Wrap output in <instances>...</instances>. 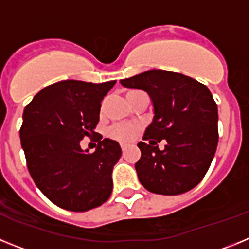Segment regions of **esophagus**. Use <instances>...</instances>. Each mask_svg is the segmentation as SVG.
Segmentation results:
<instances>
[{
	"label": "esophagus",
	"mask_w": 249,
	"mask_h": 249,
	"mask_svg": "<svg viewBox=\"0 0 249 249\" xmlns=\"http://www.w3.org/2000/svg\"><path fill=\"white\" fill-rule=\"evenodd\" d=\"M126 147H127L126 143H121V148H122V151H124V149H126Z\"/></svg>",
	"instance_id": "1"
}]
</instances>
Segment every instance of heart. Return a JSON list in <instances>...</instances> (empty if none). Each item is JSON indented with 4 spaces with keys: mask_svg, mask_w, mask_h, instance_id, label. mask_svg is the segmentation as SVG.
Instances as JSON below:
<instances>
[{
    "mask_svg": "<svg viewBox=\"0 0 249 249\" xmlns=\"http://www.w3.org/2000/svg\"><path fill=\"white\" fill-rule=\"evenodd\" d=\"M132 92H128V94L132 93ZM137 132L138 126L128 124V123H118V124H114V126H112L108 129V136L112 140L121 141V142H128V141H131L132 138L135 137Z\"/></svg>",
    "mask_w": 249,
    "mask_h": 249,
    "instance_id": "b5f03b06",
    "label": "heart"
}]
</instances>
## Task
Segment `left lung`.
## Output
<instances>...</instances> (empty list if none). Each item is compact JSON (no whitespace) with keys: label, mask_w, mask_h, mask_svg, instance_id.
Listing matches in <instances>:
<instances>
[{"label":"left lung","mask_w":249,"mask_h":249,"mask_svg":"<svg viewBox=\"0 0 249 249\" xmlns=\"http://www.w3.org/2000/svg\"><path fill=\"white\" fill-rule=\"evenodd\" d=\"M121 85L143 89L153 103V121L138 147L135 164L147 191L176 196L195 188L210 168L218 144V109L207 86L182 73L151 70ZM166 142L160 151L157 143Z\"/></svg>","instance_id":"1"}]
</instances>
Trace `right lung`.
<instances>
[{
  "mask_svg": "<svg viewBox=\"0 0 249 249\" xmlns=\"http://www.w3.org/2000/svg\"><path fill=\"white\" fill-rule=\"evenodd\" d=\"M116 83L65 80L47 86L25 107L19 129L31 177L52 203L86 212L109 198L112 169L121 157L118 142L101 141L93 153L81 140L96 135L101 102Z\"/></svg>",
  "mask_w": 249,
  "mask_h": 249,
  "instance_id": "right-lung-1",
  "label": "right lung"
}]
</instances>
